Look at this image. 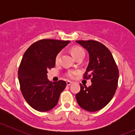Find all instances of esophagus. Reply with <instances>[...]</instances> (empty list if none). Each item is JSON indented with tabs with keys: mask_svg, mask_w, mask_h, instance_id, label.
<instances>
[{
	"mask_svg": "<svg viewBox=\"0 0 135 135\" xmlns=\"http://www.w3.org/2000/svg\"><path fill=\"white\" fill-rule=\"evenodd\" d=\"M73 81H69V80H67V81H66V85H71L72 84H73Z\"/></svg>",
	"mask_w": 135,
	"mask_h": 135,
	"instance_id": "obj_1",
	"label": "esophagus"
}]
</instances>
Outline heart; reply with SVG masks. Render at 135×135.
Listing matches in <instances>:
<instances>
[{"label": "heart", "mask_w": 135, "mask_h": 135, "mask_svg": "<svg viewBox=\"0 0 135 135\" xmlns=\"http://www.w3.org/2000/svg\"><path fill=\"white\" fill-rule=\"evenodd\" d=\"M71 54L73 56V57L74 59H77L78 57H80L85 56V52L83 50L82 48H81L80 47H74L71 49ZM60 57H61V53H59L55 57V62H58L59 61ZM78 74V72L76 70H69V72L66 74V76L70 78H73L74 77V76Z\"/></svg>", "instance_id": "obj_1"}]
</instances>
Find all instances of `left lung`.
I'll return each mask as SVG.
<instances>
[{
	"instance_id": "obj_1",
	"label": "left lung",
	"mask_w": 135,
	"mask_h": 135,
	"mask_svg": "<svg viewBox=\"0 0 135 135\" xmlns=\"http://www.w3.org/2000/svg\"><path fill=\"white\" fill-rule=\"evenodd\" d=\"M88 51L89 61L84 79H91V85L80 91L76 99L81 108L89 112L102 109L110 103L118 88L119 70L111 52L104 45L95 40H77Z\"/></svg>"
}]
</instances>
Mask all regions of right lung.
Returning a JSON list of instances; mask_svg holds the SVG:
<instances>
[{
  "label": "right lung",
  "mask_w": 135,
  "mask_h": 135,
  "mask_svg": "<svg viewBox=\"0 0 135 135\" xmlns=\"http://www.w3.org/2000/svg\"><path fill=\"white\" fill-rule=\"evenodd\" d=\"M70 41L43 39L32 44L24 54L18 70V78L24 99L32 108L47 112L57 105L66 83L51 82L47 70L55 65V57Z\"/></svg>",
  "instance_id": "obj_1"
}]
</instances>
